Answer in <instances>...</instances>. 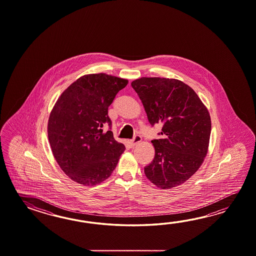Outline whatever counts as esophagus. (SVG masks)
Wrapping results in <instances>:
<instances>
[{
  "instance_id": "1",
  "label": "esophagus",
  "mask_w": 256,
  "mask_h": 256,
  "mask_svg": "<svg viewBox=\"0 0 256 256\" xmlns=\"http://www.w3.org/2000/svg\"><path fill=\"white\" fill-rule=\"evenodd\" d=\"M142 141V137L140 136H134V138L132 139V140H130V146L134 147L136 146L137 144H139L140 142Z\"/></svg>"
}]
</instances>
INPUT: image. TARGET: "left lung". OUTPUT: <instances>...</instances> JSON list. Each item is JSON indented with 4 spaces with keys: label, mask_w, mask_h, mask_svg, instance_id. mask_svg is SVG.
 I'll return each mask as SVG.
<instances>
[{
    "label": "left lung",
    "mask_w": 256,
    "mask_h": 256,
    "mask_svg": "<svg viewBox=\"0 0 256 256\" xmlns=\"http://www.w3.org/2000/svg\"><path fill=\"white\" fill-rule=\"evenodd\" d=\"M150 124H162L152 140L154 158L144 168L147 178L162 190L185 183L207 156L212 120L194 90L176 78L142 76L132 82Z\"/></svg>",
    "instance_id": "8db88e82"
}]
</instances>
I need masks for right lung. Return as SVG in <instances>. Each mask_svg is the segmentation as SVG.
<instances>
[{
  "instance_id": "obj_1",
  "label": "right lung",
  "mask_w": 256,
  "mask_h": 256,
  "mask_svg": "<svg viewBox=\"0 0 256 256\" xmlns=\"http://www.w3.org/2000/svg\"><path fill=\"white\" fill-rule=\"evenodd\" d=\"M128 80L105 73L80 76L58 98L49 115L48 136L56 163L70 180L96 186L114 172L126 146L116 141L108 108Z\"/></svg>"
}]
</instances>
